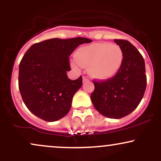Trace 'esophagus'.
Returning <instances> with one entry per match:
<instances>
[{
	"label": "esophagus",
	"instance_id": "34e87169",
	"mask_svg": "<svg viewBox=\"0 0 161 161\" xmlns=\"http://www.w3.org/2000/svg\"><path fill=\"white\" fill-rule=\"evenodd\" d=\"M88 81H89V79H88V77H86V76H84V77H83V82H88Z\"/></svg>",
	"mask_w": 161,
	"mask_h": 161
}]
</instances>
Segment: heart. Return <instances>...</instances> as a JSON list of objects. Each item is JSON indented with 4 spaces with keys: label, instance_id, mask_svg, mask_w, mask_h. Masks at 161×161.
<instances>
[{
    "label": "heart",
    "instance_id": "obj_1",
    "mask_svg": "<svg viewBox=\"0 0 161 161\" xmlns=\"http://www.w3.org/2000/svg\"><path fill=\"white\" fill-rule=\"evenodd\" d=\"M123 51L119 45L98 42L77 50L73 62L75 69L79 66L88 67V73L97 79H108L115 75L123 62Z\"/></svg>",
    "mask_w": 161,
    "mask_h": 161
}]
</instances>
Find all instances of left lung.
<instances>
[{
	"label": "left lung",
	"mask_w": 161,
	"mask_h": 161,
	"mask_svg": "<svg viewBox=\"0 0 161 161\" xmlns=\"http://www.w3.org/2000/svg\"><path fill=\"white\" fill-rule=\"evenodd\" d=\"M123 51V62L117 73L105 81H93L91 95L94 107L108 118L120 119L129 115L141 102L146 89L145 60L129 41L115 39Z\"/></svg>",
	"instance_id": "obj_1"
}]
</instances>
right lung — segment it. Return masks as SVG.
Masks as SVG:
<instances>
[{"instance_id":"obj_1","label":"right lung","mask_w":161,"mask_h":161,"mask_svg":"<svg viewBox=\"0 0 161 161\" xmlns=\"http://www.w3.org/2000/svg\"><path fill=\"white\" fill-rule=\"evenodd\" d=\"M92 41L77 37L51 38L32 45L19 66V89L26 108L40 119L54 122L69 111L82 78H68L69 57L79 45Z\"/></svg>"}]
</instances>
